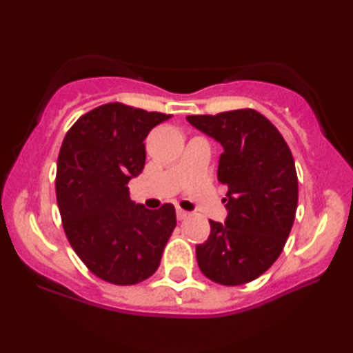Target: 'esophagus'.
Instances as JSON below:
<instances>
[{
	"instance_id": "1",
	"label": "esophagus",
	"mask_w": 353,
	"mask_h": 353,
	"mask_svg": "<svg viewBox=\"0 0 353 353\" xmlns=\"http://www.w3.org/2000/svg\"><path fill=\"white\" fill-rule=\"evenodd\" d=\"M188 216H190V212H186V210L180 209V207H176V219L178 220H185V219H188Z\"/></svg>"
}]
</instances>
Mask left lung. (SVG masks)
<instances>
[{
    "mask_svg": "<svg viewBox=\"0 0 353 353\" xmlns=\"http://www.w3.org/2000/svg\"><path fill=\"white\" fill-rule=\"evenodd\" d=\"M186 119L223 146L216 176L228 186V216L225 225L209 220V239L196 245L197 265L223 286L254 281L281 255L296 219L299 181L291 149L254 109Z\"/></svg>",
    "mask_w": 353,
    "mask_h": 353,
    "instance_id": "1",
    "label": "left lung"
}]
</instances>
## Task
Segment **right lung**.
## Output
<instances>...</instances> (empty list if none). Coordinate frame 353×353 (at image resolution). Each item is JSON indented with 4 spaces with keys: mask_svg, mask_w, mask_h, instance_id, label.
<instances>
[{
    "mask_svg": "<svg viewBox=\"0 0 353 353\" xmlns=\"http://www.w3.org/2000/svg\"><path fill=\"white\" fill-rule=\"evenodd\" d=\"M170 115L122 103L77 120L62 141L56 197L72 249L110 284L132 286L156 273L176 226L175 207L149 210L130 199L128 181L143 172L144 138Z\"/></svg>",
    "mask_w": 353,
    "mask_h": 353,
    "instance_id": "1",
    "label": "right lung"
}]
</instances>
